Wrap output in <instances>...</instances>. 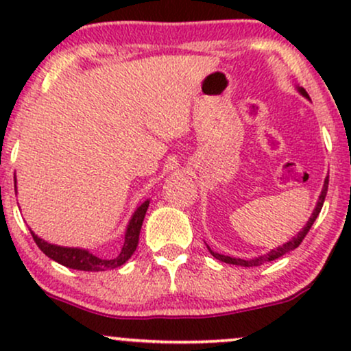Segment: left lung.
<instances>
[{
	"instance_id": "1",
	"label": "left lung",
	"mask_w": 351,
	"mask_h": 351,
	"mask_svg": "<svg viewBox=\"0 0 351 351\" xmlns=\"http://www.w3.org/2000/svg\"><path fill=\"white\" fill-rule=\"evenodd\" d=\"M297 90H299V94H300V95H304L305 99H308V100H310L308 94H307V92H305V88H304V87H299V86H297ZM327 189H328V176H327V178H325V181H324V188H322L320 196H318V201H317V204H315V209H313L312 216L308 217L307 224H305V226L302 228V231L297 232V236H293L291 241H287V243H285V244L279 245V247L272 249V251H269L267 254H264V256L252 257V259H239V257L224 256V254H219V252L211 251V247H209V245H208L209 252H211V254H213V257H216L217 261H221V263L234 264V265H243V267H254V265H261V264H264V263H271V261L279 259V257H280V256H284V254L291 252V251H293V249H295V247H299L302 241H304V237L307 236V232L310 231V228H312V224L315 223L317 216L320 215L322 206H324L325 196H327Z\"/></svg>"
}]
</instances>
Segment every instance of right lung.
I'll use <instances>...</instances> for the list:
<instances>
[{
  "mask_svg": "<svg viewBox=\"0 0 351 351\" xmlns=\"http://www.w3.org/2000/svg\"><path fill=\"white\" fill-rule=\"evenodd\" d=\"M16 188V184H14ZM148 204L150 199H145L143 203H140L132 215L130 221H128L127 229H125V241L122 249H120L117 256L110 257H99L95 254L82 247H64V245L51 244L47 241H44L38 234H33V239L38 244V247L46 254L47 257L56 263L66 265L69 269H75V271H87V272H99V271H110V269L120 267L127 263L132 257V254L135 252L136 245H138V237H140V229H142L145 215H147Z\"/></svg>",
  "mask_w": 351,
  "mask_h": 351,
  "instance_id": "1",
  "label": "right lung"
}]
</instances>
